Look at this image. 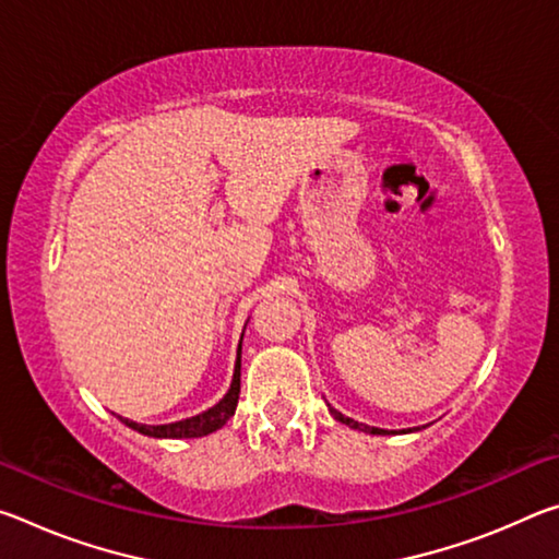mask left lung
<instances>
[{
  "mask_svg": "<svg viewBox=\"0 0 559 559\" xmlns=\"http://www.w3.org/2000/svg\"><path fill=\"white\" fill-rule=\"evenodd\" d=\"M330 414L335 416V419L340 421V424H347V427H353V429H359V431H370V433H394V431H386V429H377V427H365V424H357L355 419H349V416H345V414H340L337 409H333V406H330Z\"/></svg>",
  "mask_w": 559,
  "mask_h": 559,
  "instance_id": "obj_1",
  "label": "left lung"
}]
</instances>
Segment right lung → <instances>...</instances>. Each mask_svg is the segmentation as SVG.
I'll use <instances>...</instances> for the list:
<instances>
[{
	"label": "right lung",
	"instance_id": "right-lung-1",
	"mask_svg": "<svg viewBox=\"0 0 559 559\" xmlns=\"http://www.w3.org/2000/svg\"><path fill=\"white\" fill-rule=\"evenodd\" d=\"M239 392H241V345H239V355H236V365H234V380L229 392L224 394V400L219 404H214L212 409H206L197 416H189V419L175 421V424H157V427H150V424H138L130 419H118L126 424V427L135 429L145 437H155V439H197V437H206L216 429H222L226 421L231 419L236 412V404H239Z\"/></svg>",
	"mask_w": 559,
	"mask_h": 559
}]
</instances>
